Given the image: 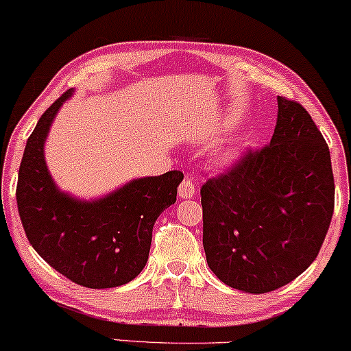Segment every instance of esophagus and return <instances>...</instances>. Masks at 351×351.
<instances>
[{"mask_svg":"<svg viewBox=\"0 0 351 351\" xmlns=\"http://www.w3.org/2000/svg\"><path fill=\"white\" fill-rule=\"evenodd\" d=\"M177 194H179L180 199H192L195 194L194 182H192L191 179H184L182 182H180L179 189H177Z\"/></svg>","mask_w":351,"mask_h":351,"instance_id":"esophagus-1","label":"esophagus"}]
</instances>
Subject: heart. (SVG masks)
<instances>
[{"label":"heart","mask_w":351,"mask_h":351,"mask_svg":"<svg viewBox=\"0 0 351 351\" xmlns=\"http://www.w3.org/2000/svg\"><path fill=\"white\" fill-rule=\"evenodd\" d=\"M217 159H219L222 164L230 162V160L234 159V151H223V152H220V154L217 156Z\"/></svg>","instance_id":"b5f03b06"}]
</instances>
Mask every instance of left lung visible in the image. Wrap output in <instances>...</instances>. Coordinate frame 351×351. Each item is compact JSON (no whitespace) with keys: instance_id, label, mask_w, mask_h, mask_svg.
I'll return each mask as SVG.
<instances>
[{"instance_id":"1","label":"left lung","mask_w":351,"mask_h":351,"mask_svg":"<svg viewBox=\"0 0 351 351\" xmlns=\"http://www.w3.org/2000/svg\"><path fill=\"white\" fill-rule=\"evenodd\" d=\"M277 101L270 144L245 152L200 189L208 267L247 293L277 290L308 269L335 207L324 136L302 104Z\"/></svg>"}]
</instances>
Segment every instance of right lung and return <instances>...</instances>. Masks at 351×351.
<instances>
[{
    "label": "right lung",
    "mask_w": 351,
    "mask_h": 351,
    "mask_svg": "<svg viewBox=\"0 0 351 351\" xmlns=\"http://www.w3.org/2000/svg\"><path fill=\"white\" fill-rule=\"evenodd\" d=\"M66 90L46 109L27 139L19 165L16 202L33 249L71 282L112 289L134 280L151 250L157 217L176 202L180 171L134 179L102 199L80 200L61 192L45 160V143Z\"/></svg>",
    "instance_id": "right-lung-1"
}]
</instances>
